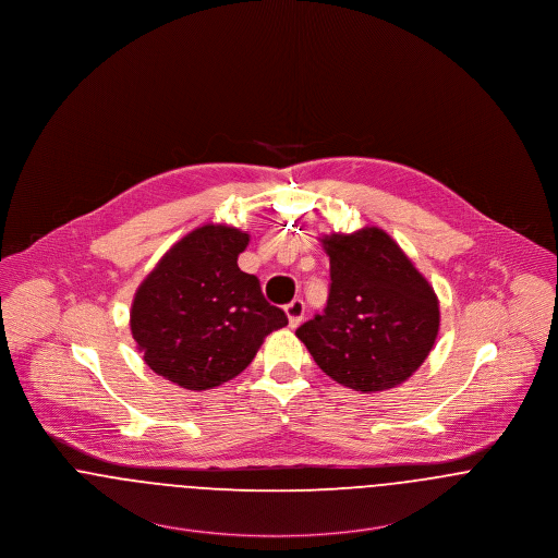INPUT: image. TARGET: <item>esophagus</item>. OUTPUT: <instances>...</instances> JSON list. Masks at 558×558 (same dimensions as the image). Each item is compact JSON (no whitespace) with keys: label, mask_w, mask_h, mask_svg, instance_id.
Segmentation results:
<instances>
[{"label":"esophagus","mask_w":558,"mask_h":558,"mask_svg":"<svg viewBox=\"0 0 558 558\" xmlns=\"http://www.w3.org/2000/svg\"><path fill=\"white\" fill-rule=\"evenodd\" d=\"M286 315L290 322V328H296L304 317V303L301 299H294L292 303L286 304Z\"/></svg>","instance_id":"34e87169"}]
</instances>
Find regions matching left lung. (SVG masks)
I'll list each match as a JSON object with an SVG mask.
<instances>
[{
	"mask_svg": "<svg viewBox=\"0 0 558 558\" xmlns=\"http://www.w3.org/2000/svg\"><path fill=\"white\" fill-rule=\"evenodd\" d=\"M330 294L322 315L296 330L337 384L381 392L407 381L430 354L439 301L392 236L379 228L322 236Z\"/></svg>",
	"mask_w": 558,
	"mask_h": 558,
	"instance_id": "obj_1",
	"label": "left lung"
}]
</instances>
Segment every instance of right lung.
I'll list each match as a JSON object with an SVG mask.
<instances>
[{"mask_svg":"<svg viewBox=\"0 0 558 558\" xmlns=\"http://www.w3.org/2000/svg\"><path fill=\"white\" fill-rule=\"evenodd\" d=\"M250 234L206 223L174 243L136 290L130 326L145 362L185 390L243 373L264 337L288 324L239 268Z\"/></svg>","mask_w":558,"mask_h":558,"instance_id":"add662e5","label":"right lung"}]
</instances>
